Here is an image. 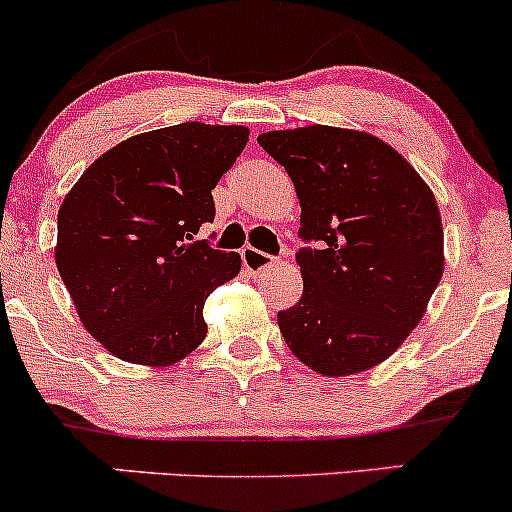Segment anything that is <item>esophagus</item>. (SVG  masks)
Returning a JSON list of instances; mask_svg holds the SVG:
<instances>
[{"instance_id": "1", "label": "esophagus", "mask_w": 512, "mask_h": 512, "mask_svg": "<svg viewBox=\"0 0 512 512\" xmlns=\"http://www.w3.org/2000/svg\"><path fill=\"white\" fill-rule=\"evenodd\" d=\"M240 257H243V265L250 274H260L265 272V269L274 267V260L269 255H265V252L255 250V247H243V252H240Z\"/></svg>"}]
</instances>
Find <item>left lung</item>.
Segmentation results:
<instances>
[{
	"label": "left lung",
	"mask_w": 512,
	"mask_h": 512,
	"mask_svg": "<svg viewBox=\"0 0 512 512\" xmlns=\"http://www.w3.org/2000/svg\"><path fill=\"white\" fill-rule=\"evenodd\" d=\"M301 204L303 296L279 311L286 345L323 376L367 372L401 347L442 279L435 194L411 162L369 133L335 126L257 138Z\"/></svg>",
	"instance_id": "1"
}]
</instances>
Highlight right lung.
I'll return each instance as SVG.
<instances>
[{"mask_svg":"<svg viewBox=\"0 0 512 512\" xmlns=\"http://www.w3.org/2000/svg\"><path fill=\"white\" fill-rule=\"evenodd\" d=\"M247 136L199 121L138 133L67 192L55 265L87 333L114 357L167 367L204 342V301L240 272V255L196 235Z\"/></svg>","mask_w":512,"mask_h":512,"instance_id":"right-lung-1","label":"right lung"}]
</instances>
